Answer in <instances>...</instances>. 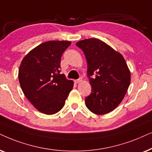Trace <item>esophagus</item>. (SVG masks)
I'll list each match as a JSON object with an SVG mask.
<instances>
[{"label": "esophagus", "mask_w": 152, "mask_h": 152, "mask_svg": "<svg viewBox=\"0 0 152 152\" xmlns=\"http://www.w3.org/2000/svg\"><path fill=\"white\" fill-rule=\"evenodd\" d=\"M81 81H82V78H78V79H77V80H74L75 83H80V82H81Z\"/></svg>", "instance_id": "obj_1"}]
</instances>
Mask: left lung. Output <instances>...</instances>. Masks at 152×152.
Listing matches in <instances>:
<instances>
[{
  "label": "left lung",
  "instance_id": "left-lung-1",
  "mask_svg": "<svg viewBox=\"0 0 152 152\" xmlns=\"http://www.w3.org/2000/svg\"><path fill=\"white\" fill-rule=\"evenodd\" d=\"M76 45L83 51L92 92L86 98L87 108L96 115L114 110L123 100L131 82L124 58L103 41L90 38Z\"/></svg>",
  "mask_w": 152,
  "mask_h": 152
}]
</instances>
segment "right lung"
<instances>
[{
  "label": "right lung",
  "instance_id": "right-lung-1",
  "mask_svg": "<svg viewBox=\"0 0 152 152\" xmlns=\"http://www.w3.org/2000/svg\"><path fill=\"white\" fill-rule=\"evenodd\" d=\"M72 42L48 41L23 58L19 69L20 86L29 102L39 112L53 115L63 108L74 82L60 74L62 54Z\"/></svg>",
  "mask_w": 152,
  "mask_h": 152
}]
</instances>
